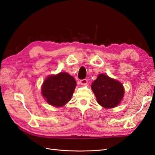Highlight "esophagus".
Segmentation results:
<instances>
[{
	"instance_id": "obj_1",
	"label": "esophagus",
	"mask_w": 155,
	"mask_h": 155,
	"mask_svg": "<svg viewBox=\"0 0 155 155\" xmlns=\"http://www.w3.org/2000/svg\"><path fill=\"white\" fill-rule=\"evenodd\" d=\"M80 83L82 85H86V84H87L88 81H87V79H82L80 81Z\"/></svg>"
}]
</instances>
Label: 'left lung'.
Returning a JSON list of instances; mask_svg holds the SVG:
<instances>
[{
    "label": "left lung",
    "mask_w": 155,
    "mask_h": 155,
    "mask_svg": "<svg viewBox=\"0 0 155 155\" xmlns=\"http://www.w3.org/2000/svg\"><path fill=\"white\" fill-rule=\"evenodd\" d=\"M98 103L105 108L117 107L124 93L123 85L119 81L104 74H98L91 85Z\"/></svg>",
    "instance_id": "1"
}]
</instances>
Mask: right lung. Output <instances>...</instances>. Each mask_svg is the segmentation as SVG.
Here are the masks:
<instances>
[{"instance_id": "obj_1", "label": "right lung", "mask_w": 155, "mask_h": 155, "mask_svg": "<svg viewBox=\"0 0 155 155\" xmlns=\"http://www.w3.org/2000/svg\"><path fill=\"white\" fill-rule=\"evenodd\" d=\"M76 86L73 77L67 72H60L46 78L42 85V94L49 104L61 107L71 99Z\"/></svg>"}]
</instances>
